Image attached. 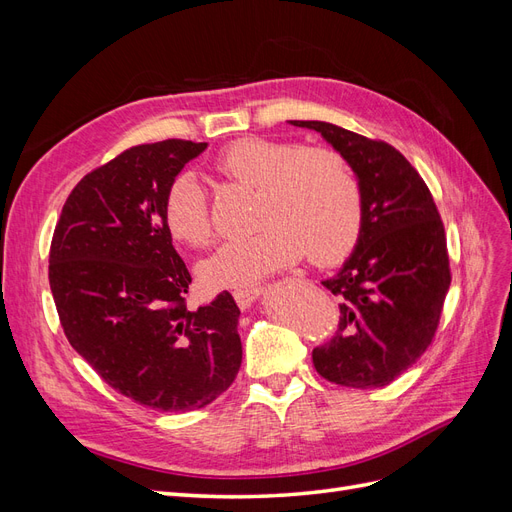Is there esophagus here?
<instances>
[{
  "label": "esophagus",
  "instance_id": "34e87169",
  "mask_svg": "<svg viewBox=\"0 0 512 512\" xmlns=\"http://www.w3.org/2000/svg\"><path fill=\"white\" fill-rule=\"evenodd\" d=\"M258 294H260L258 288H245V290H235V292H232V297H235V301H237V305L241 309H247L258 299Z\"/></svg>",
  "mask_w": 512,
  "mask_h": 512
}]
</instances>
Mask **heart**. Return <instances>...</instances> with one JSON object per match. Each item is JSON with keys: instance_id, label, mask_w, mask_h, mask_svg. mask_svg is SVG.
Wrapping results in <instances>:
<instances>
[{"instance_id": "heart-1", "label": "heart", "mask_w": 512, "mask_h": 512, "mask_svg": "<svg viewBox=\"0 0 512 512\" xmlns=\"http://www.w3.org/2000/svg\"><path fill=\"white\" fill-rule=\"evenodd\" d=\"M228 179L260 188L258 235L226 241L198 265L211 290L247 288L297 262L305 252L329 265L352 252L363 230V190L342 153L267 136H243L213 162ZM162 222L170 237L190 247L211 241L209 198L194 173L170 181Z\"/></svg>"}]
</instances>
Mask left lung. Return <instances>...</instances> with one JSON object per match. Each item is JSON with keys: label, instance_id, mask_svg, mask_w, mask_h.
<instances>
[{"label": "left lung", "instance_id": "8db88e82", "mask_svg": "<svg viewBox=\"0 0 512 512\" xmlns=\"http://www.w3.org/2000/svg\"><path fill=\"white\" fill-rule=\"evenodd\" d=\"M322 134L363 190V230L352 256L322 286L339 297L331 342L314 348L318 374L350 389H380L410 369L436 337L451 286L444 224L418 170L384 141L327 121H290Z\"/></svg>", "mask_w": 512, "mask_h": 512}]
</instances>
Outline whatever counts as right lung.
Here are the masks:
<instances>
[{
	"mask_svg": "<svg viewBox=\"0 0 512 512\" xmlns=\"http://www.w3.org/2000/svg\"><path fill=\"white\" fill-rule=\"evenodd\" d=\"M207 143L130 147L87 173L53 232L49 282L70 346L115 391L162 412L209 406L241 367L230 292L190 309L192 275L162 222L170 181Z\"/></svg>",
	"mask_w": 512,
	"mask_h": 512,
	"instance_id": "add662e5",
	"label": "right lung"
}]
</instances>
